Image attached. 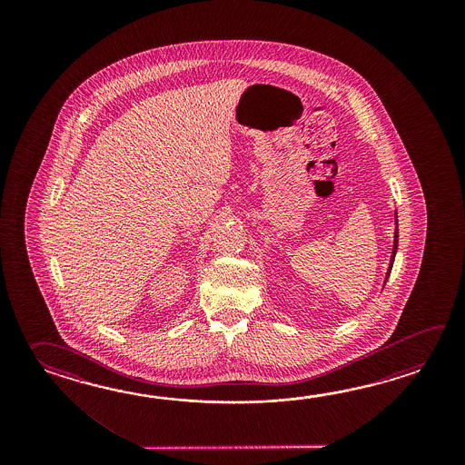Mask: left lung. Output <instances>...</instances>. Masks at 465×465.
Masks as SVG:
<instances>
[{
	"instance_id": "obj_1",
	"label": "left lung",
	"mask_w": 465,
	"mask_h": 465,
	"mask_svg": "<svg viewBox=\"0 0 465 465\" xmlns=\"http://www.w3.org/2000/svg\"><path fill=\"white\" fill-rule=\"evenodd\" d=\"M395 224H397V216H395ZM397 242H399V232H397V228H395L394 247H392V256H391V264H389V269H387L386 281L387 279H389V274H391V271H392V264H394L395 252H397Z\"/></svg>"
}]
</instances>
